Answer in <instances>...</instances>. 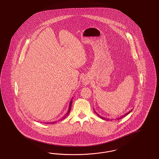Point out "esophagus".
I'll use <instances>...</instances> for the list:
<instances>
[{
	"label": "esophagus",
	"instance_id": "1",
	"mask_svg": "<svg viewBox=\"0 0 159 159\" xmlns=\"http://www.w3.org/2000/svg\"><path fill=\"white\" fill-rule=\"evenodd\" d=\"M82 82L84 85H87L88 84H89V80L88 78H84V79H83Z\"/></svg>",
	"mask_w": 159,
	"mask_h": 159
}]
</instances>
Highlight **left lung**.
Returning <instances> with one entry per match:
<instances>
[{"label": "left lung", "instance_id": "1", "mask_svg": "<svg viewBox=\"0 0 159 159\" xmlns=\"http://www.w3.org/2000/svg\"><path fill=\"white\" fill-rule=\"evenodd\" d=\"M132 111V110H130V111H129L128 113H126V114H124V115H123V116H121V117H119V118H117V120H119V119H122V118H123V117H125V116H127V115H128V114H129L130 113V112H131V111ZM94 111H95V110H94ZM95 113L97 114V116H99V117H100V118H101V119H104V120H109V119H107V118H104V117H102V116H99V115L97 113H96V112H95Z\"/></svg>", "mask_w": 159, "mask_h": 159}]
</instances>
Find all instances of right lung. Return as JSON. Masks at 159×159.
Segmentation results:
<instances>
[{"label":"right lung","instance_id":"add662e5","mask_svg":"<svg viewBox=\"0 0 159 159\" xmlns=\"http://www.w3.org/2000/svg\"><path fill=\"white\" fill-rule=\"evenodd\" d=\"M72 102H73V99H71V101H70V104H69V107H68V111H67V113L66 114V115L64 116V117H62V119H61V120H62V119H65L67 116H68V114L70 113V110H71V104H72ZM55 122H57V121H52V122H47V123H47V124H49V123H50V124H52V123H55Z\"/></svg>","mask_w":159,"mask_h":159}]
</instances>
